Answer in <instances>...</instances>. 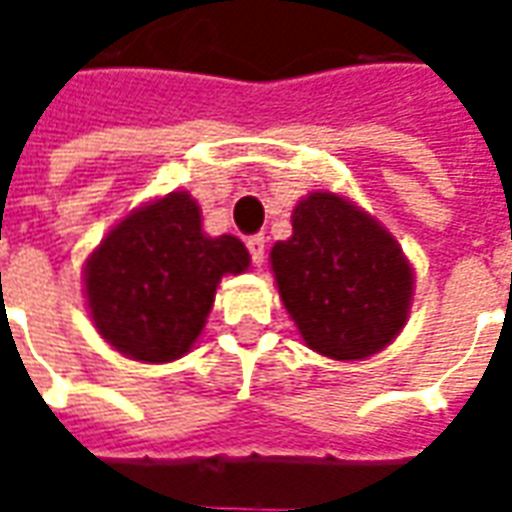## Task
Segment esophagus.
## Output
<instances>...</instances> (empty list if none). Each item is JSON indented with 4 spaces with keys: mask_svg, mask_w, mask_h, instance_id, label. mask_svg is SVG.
<instances>
[{
    "mask_svg": "<svg viewBox=\"0 0 512 512\" xmlns=\"http://www.w3.org/2000/svg\"><path fill=\"white\" fill-rule=\"evenodd\" d=\"M246 249H249V255H252V263H255V266H263V260H266V238H263V235H252V238L246 241Z\"/></svg>",
    "mask_w": 512,
    "mask_h": 512,
    "instance_id": "obj_1",
    "label": "esophagus"
}]
</instances>
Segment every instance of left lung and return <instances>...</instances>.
Listing matches in <instances>:
<instances>
[{
	"label": "left lung",
	"mask_w": 512,
	"mask_h": 512,
	"mask_svg": "<svg viewBox=\"0 0 512 512\" xmlns=\"http://www.w3.org/2000/svg\"><path fill=\"white\" fill-rule=\"evenodd\" d=\"M271 271L304 345L337 362L384 351L411 312L414 268L395 235L334 191L299 200Z\"/></svg>",
	"instance_id": "left-lung-1"
}]
</instances>
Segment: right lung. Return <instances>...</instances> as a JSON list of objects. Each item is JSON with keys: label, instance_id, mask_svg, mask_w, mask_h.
I'll return each mask as SVG.
<instances>
[{"label": "right lung", "instance_id": "obj_1", "mask_svg": "<svg viewBox=\"0 0 512 512\" xmlns=\"http://www.w3.org/2000/svg\"><path fill=\"white\" fill-rule=\"evenodd\" d=\"M249 252L235 235L202 233L189 191H169L120 219L84 263L95 329L128 359L161 365L197 343L216 288L244 274Z\"/></svg>", "mask_w": 512, "mask_h": 512}]
</instances>
